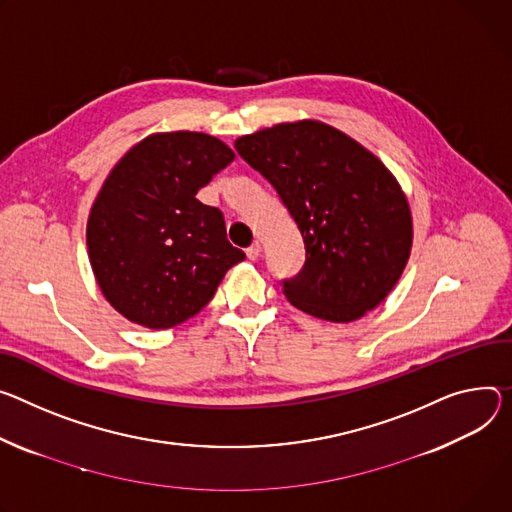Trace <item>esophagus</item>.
Returning <instances> with one entry per match:
<instances>
[{"label":"esophagus","instance_id":"34e87169","mask_svg":"<svg viewBox=\"0 0 512 512\" xmlns=\"http://www.w3.org/2000/svg\"><path fill=\"white\" fill-rule=\"evenodd\" d=\"M259 255H261V245H259V243H253V245L247 249V257H249L251 261H255Z\"/></svg>","mask_w":512,"mask_h":512}]
</instances>
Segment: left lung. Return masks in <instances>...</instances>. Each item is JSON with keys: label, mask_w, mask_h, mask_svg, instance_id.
<instances>
[{"label": "left lung", "mask_w": 512, "mask_h": 512, "mask_svg": "<svg viewBox=\"0 0 512 512\" xmlns=\"http://www.w3.org/2000/svg\"><path fill=\"white\" fill-rule=\"evenodd\" d=\"M239 155L282 198L306 261L284 280L306 314L351 322L396 286L412 247L408 200L386 165L345 132L300 120L237 138Z\"/></svg>", "instance_id": "obj_1"}]
</instances>
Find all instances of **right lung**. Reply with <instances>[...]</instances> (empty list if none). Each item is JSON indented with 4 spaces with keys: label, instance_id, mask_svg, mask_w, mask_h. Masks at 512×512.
<instances>
[{
    "label": "right lung",
    "instance_id": "right-lung-1",
    "mask_svg": "<svg viewBox=\"0 0 512 512\" xmlns=\"http://www.w3.org/2000/svg\"><path fill=\"white\" fill-rule=\"evenodd\" d=\"M235 159L216 136L159 132L110 171L87 220V253L106 300L130 322L171 329L198 314L245 259L224 216L196 194Z\"/></svg>",
    "mask_w": 512,
    "mask_h": 512
}]
</instances>
